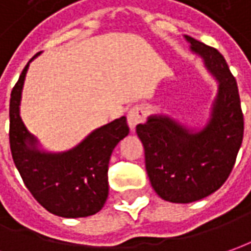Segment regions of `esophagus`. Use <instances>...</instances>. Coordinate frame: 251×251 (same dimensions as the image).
Listing matches in <instances>:
<instances>
[{"instance_id": "esophagus-1", "label": "esophagus", "mask_w": 251, "mask_h": 251, "mask_svg": "<svg viewBox=\"0 0 251 251\" xmlns=\"http://www.w3.org/2000/svg\"><path fill=\"white\" fill-rule=\"evenodd\" d=\"M146 117H147V108L143 104L134 105L132 110L127 112V124H129L130 130H134L136 125L144 122Z\"/></svg>"}]
</instances>
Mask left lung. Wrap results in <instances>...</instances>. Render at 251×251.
Here are the masks:
<instances>
[{
    "label": "left lung",
    "mask_w": 251,
    "mask_h": 251,
    "mask_svg": "<svg viewBox=\"0 0 251 251\" xmlns=\"http://www.w3.org/2000/svg\"><path fill=\"white\" fill-rule=\"evenodd\" d=\"M185 40L219 81L207 125L191 130L169 117L151 115L146 124L136 126L151 185L162 199L173 203L203 199L226 183L245 129L238 85L224 56L188 35Z\"/></svg>",
    "instance_id": "left-lung-1"
}]
</instances>
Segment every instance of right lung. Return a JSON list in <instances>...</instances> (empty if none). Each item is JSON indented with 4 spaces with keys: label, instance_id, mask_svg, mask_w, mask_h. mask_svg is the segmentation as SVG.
I'll return each mask as SVG.
<instances>
[{
    "label": "right lung",
    "instance_id": "obj_1",
    "mask_svg": "<svg viewBox=\"0 0 251 251\" xmlns=\"http://www.w3.org/2000/svg\"><path fill=\"white\" fill-rule=\"evenodd\" d=\"M30 61L11 93L9 144L13 162L27 190L52 214L66 219L96 214L108 197V162L112 150L129 133L126 117L93 130L70 151L60 154L40 151L37 139L25 129L19 114Z\"/></svg>",
    "mask_w": 251,
    "mask_h": 251
}]
</instances>
